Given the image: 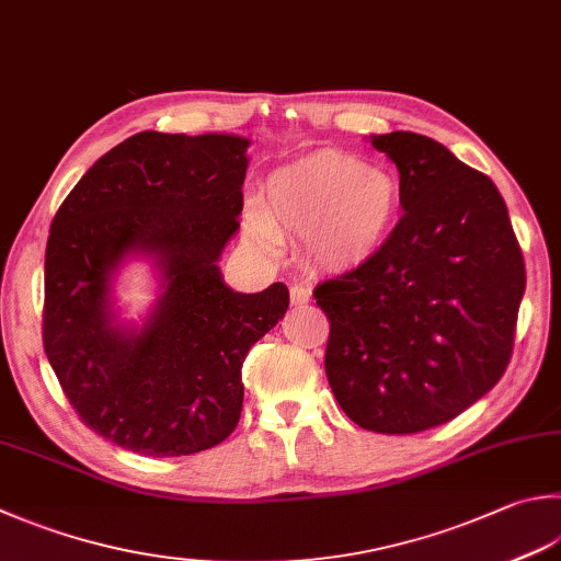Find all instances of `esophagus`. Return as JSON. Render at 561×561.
<instances>
[{"label":"esophagus","instance_id":"1","mask_svg":"<svg viewBox=\"0 0 561 561\" xmlns=\"http://www.w3.org/2000/svg\"><path fill=\"white\" fill-rule=\"evenodd\" d=\"M310 298H312V290L308 288V285H293V288H290V302L293 305H305V302H310Z\"/></svg>","mask_w":561,"mask_h":561}]
</instances>
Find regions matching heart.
I'll use <instances>...</instances> for the list:
<instances>
[{"label":"heart","mask_w":561,"mask_h":561,"mask_svg":"<svg viewBox=\"0 0 561 561\" xmlns=\"http://www.w3.org/2000/svg\"><path fill=\"white\" fill-rule=\"evenodd\" d=\"M398 178L346 153H317L271 173L266 195L244 209L247 237L263 251L308 239L312 256L354 268L388 244L400 221Z\"/></svg>","instance_id":"b5f03b06"}]
</instances>
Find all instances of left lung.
I'll return each instance as SVG.
<instances>
[{"label":"left lung","mask_w":561,"mask_h":561,"mask_svg":"<svg viewBox=\"0 0 561 561\" xmlns=\"http://www.w3.org/2000/svg\"><path fill=\"white\" fill-rule=\"evenodd\" d=\"M396 163L403 217L374 259L317 285L330 317L324 371L358 427L412 435L499 383L525 293L499 187L412 131L371 136Z\"/></svg>","instance_id":"1"}]
</instances>
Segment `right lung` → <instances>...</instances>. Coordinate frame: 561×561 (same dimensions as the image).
I'll return each mask as SVG.
<instances>
[{
  "instance_id": "right-lung-1",
  "label": "right lung",
  "mask_w": 561,
  "mask_h": 561,
  "mask_svg": "<svg viewBox=\"0 0 561 561\" xmlns=\"http://www.w3.org/2000/svg\"><path fill=\"white\" fill-rule=\"evenodd\" d=\"M251 146L234 134L141 131L104 153L53 217L44 348L84 425L146 457H185L234 432L249 348L276 327L283 283L237 293L221 251L239 231ZM149 260L157 300L122 321L113 285Z\"/></svg>"
}]
</instances>
